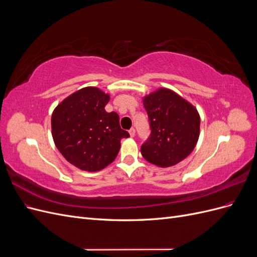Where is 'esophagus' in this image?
Listing matches in <instances>:
<instances>
[{
	"mask_svg": "<svg viewBox=\"0 0 257 257\" xmlns=\"http://www.w3.org/2000/svg\"><path fill=\"white\" fill-rule=\"evenodd\" d=\"M128 133H130V135H131V137H134L135 136V128H131L130 131H128Z\"/></svg>",
	"mask_w": 257,
	"mask_h": 257,
	"instance_id": "34e87169",
	"label": "esophagus"
}]
</instances>
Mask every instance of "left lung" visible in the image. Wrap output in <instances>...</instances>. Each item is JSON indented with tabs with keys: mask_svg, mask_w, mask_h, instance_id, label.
I'll return each mask as SVG.
<instances>
[{
	"mask_svg": "<svg viewBox=\"0 0 257 257\" xmlns=\"http://www.w3.org/2000/svg\"><path fill=\"white\" fill-rule=\"evenodd\" d=\"M151 135L143 157L162 168L177 165L191 154L199 138L200 116L190 102L173 90L160 88L143 97Z\"/></svg>",
	"mask_w": 257,
	"mask_h": 257,
	"instance_id": "1",
	"label": "left lung"
}]
</instances>
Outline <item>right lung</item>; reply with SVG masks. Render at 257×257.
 Returning a JSON list of instances; mask_svg holds the SVG:
<instances>
[{
  "instance_id": "add662e5",
  "label": "right lung",
  "mask_w": 257,
  "mask_h": 257,
  "mask_svg": "<svg viewBox=\"0 0 257 257\" xmlns=\"http://www.w3.org/2000/svg\"><path fill=\"white\" fill-rule=\"evenodd\" d=\"M110 95L96 87H85L68 95L54 108L51 134L67 162L94 173L114 161L121 139L130 137L120 127L119 115L107 112Z\"/></svg>"
}]
</instances>
